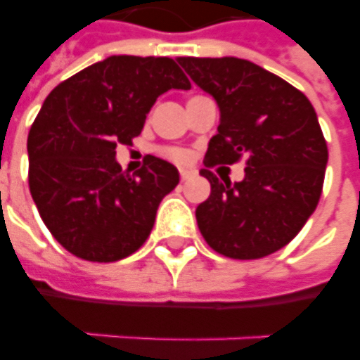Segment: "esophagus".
<instances>
[{"label":"esophagus","mask_w":360,"mask_h":360,"mask_svg":"<svg viewBox=\"0 0 360 360\" xmlns=\"http://www.w3.org/2000/svg\"><path fill=\"white\" fill-rule=\"evenodd\" d=\"M198 174L193 168H180V180L184 182V180H190V178H193V176Z\"/></svg>","instance_id":"1"}]
</instances>
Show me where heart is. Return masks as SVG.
<instances>
[{"instance_id":"heart-1","label":"heart","mask_w":360,"mask_h":360,"mask_svg":"<svg viewBox=\"0 0 360 360\" xmlns=\"http://www.w3.org/2000/svg\"><path fill=\"white\" fill-rule=\"evenodd\" d=\"M159 153L165 159L172 160V162H188V159H190L188 151L180 149V147H160Z\"/></svg>"}]
</instances>
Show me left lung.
Here are the masks:
<instances>
[{
    "instance_id": "8db88e82",
    "label": "left lung",
    "mask_w": 360,
    "mask_h": 360,
    "mask_svg": "<svg viewBox=\"0 0 360 360\" xmlns=\"http://www.w3.org/2000/svg\"><path fill=\"white\" fill-rule=\"evenodd\" d=\"M221 110L201 176L211 193L195 209L201 236L221 256L259 259L287 246L314 213L328 145L304 93L240 58H178ZM247 160L242 183L208 168Z\"/></svg>"
}]
</instances>
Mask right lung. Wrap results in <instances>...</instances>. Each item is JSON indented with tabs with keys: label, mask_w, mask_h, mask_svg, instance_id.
Segmentation results:
<instances>
[{
	"label": "right lung",
	"mask_w": 360,
	"mask_h": 360,
	"mask_svg": "<svg viewBox=\"0 0 360 360\" xmlns=\"http://www.w3.org/2000/svg\"><path fill=\"white\" fill-rule=\"evenodd\" d=\"M190 86L170 58L110 56L46 96L27 139L29 188L44 225L70 254L108 264L149 238L160 200L180 176L153 155L137 172H124L116 147L141 134L160 94Z\"/></svg>",
	"instance_id": "1"
}]
</instances>
